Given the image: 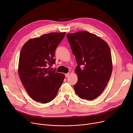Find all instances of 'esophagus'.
I'll return each mask as SVG.
<instances>
[{
    "mask_svg": "<svg viewBox=\"0 0 133 133\" xmlns=\"http://www.w3.org/2000/svg\"><path fill=\"white\" fill-rule=\"evenodd\" d=\"M70 75V73H68V74H65V77H69V75Z\"/></svg>",
    "mask_w": 133,
    "mask_h": 133,
    "instance_id": "esophagus-1",
    "label": "esophagus"
}]
</instances>
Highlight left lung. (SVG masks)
Listing matches in <instances>:
<instances>
[{
    "mask_svg": "<svg viewBox=\"0 0 133 133\" xmlns=\"http://www.w3.org/2000/svg\"><path fill=\"white\" fill-rule=\"evenodd\" d=\"M66 37L78 64L75 93L82 99H94L103 93L111 76L110 48L104 40L86 31L67 34Z\"/></svg>",
    "mask_w": 133,
    "mask_h": 133,
    "instance_id": "1",
    "label": "left lung"
}]
</instances>
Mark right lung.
<instances>
[{
	"label": "right lung",
	"instance_id": "add662e5",
	"mask_svg": "<svg viewBox=\"0 0 133 133\" xmlns=\"http://www.w3.org/2000/svg\"><path fill=\"white\" fill-rule=\"evenodd\" d=\"M65 32H52L30 39L19 54L18 73L28 94L34 100L47 103L54 99L64 74L50 70L55 63V51Z\"/></svg>",
	"mask_w": 133,
	"mask_h": 133
}]
</instances>
